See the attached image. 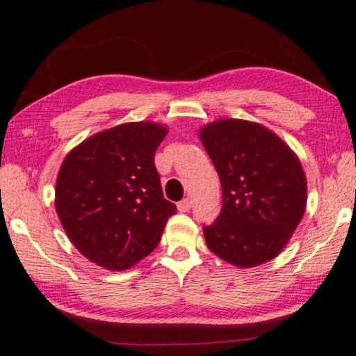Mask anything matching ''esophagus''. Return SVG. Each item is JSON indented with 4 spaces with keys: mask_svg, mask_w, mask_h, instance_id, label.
Segmentation results:
<instances>
[{
    "mask_svg": "<svg viewBox=\"0 0 356 356\" xmlns=\"http://www.w3.org/2000/svg\"><path fill=\"white\" fill-rule=\"evenodd\" d=\"M191 207H192V200H191V198H186V200L178 202V210H179L181 213H183V211H188V210H191Z\"/></svg>",
    "mask_w": 356,
    "mask_h": 356,
    "instance_id": "esophagus-1",
    "label": "esophagus"
}]
</instances>
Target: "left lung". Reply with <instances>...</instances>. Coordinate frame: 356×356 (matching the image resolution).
Returning <instances> with one entry per match:
<instances>
[{
    "mask_svg": "<svg viewBox=\"0 0 356 356\" xmlns=\"http://www.w3.org/2000/svg\"><path fill=\"white\" fill-rule=\"evenodd\" d=\"M200 140L222 184V209L204 227L209 250L239 268L277 257L306 209L298 156L273 131L241 118L202 126Z\"/></svg>",
    "mask_w": 356,
    "mask_h": 356,
    "instance_id": "1",
    "label": "left lung"
}]
</instances>
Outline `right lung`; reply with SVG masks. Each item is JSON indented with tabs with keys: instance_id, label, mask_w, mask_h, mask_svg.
Here are the masks:
<instances>
[{
	"instance_id": "1",
	"label": "right lung",
	"mask_w": 356,
	"mask_h": 356,
	"mask_svg": "<svg viewBox=\"0 0 356 356\" xmlns=\"http://www.w3.org/2000/svg\"><path fill=\"white\" fill-rule=\"evenodd\" d=\"M164 124L131 122L94 134L62 161L54 205L71 243L86 259L123 271L160 243L175 204L155 169Z\"/></svg>"
}]
</instances>
